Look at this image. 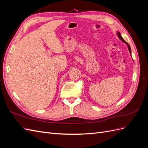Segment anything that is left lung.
Returning a JSON list of instances; mask_svg holds the SVG:
<instances>
[{
  "label": "left lung",
  "instance_id": "8db88e82",
  "mask_svg": "<svg viewBox=\"0 0 148 148\" xmlns=\"http://www.w3.org/2000/svg\"><path fill=\"white\" fill-rule=\"evenodd\" d=\"M117 36L119 37V38L121 40V41H123V42H125V44H127V47H128V51H129V52H130V55L132 56V52H131V48H130V46H129V44L125 41V40L123 39V38L122 37V36H121V34H120V33L119 32V31H118V32H117Z\"/></svg>",
  "mask_w": 148,
  "mask_h": 148
}]
</instances>
